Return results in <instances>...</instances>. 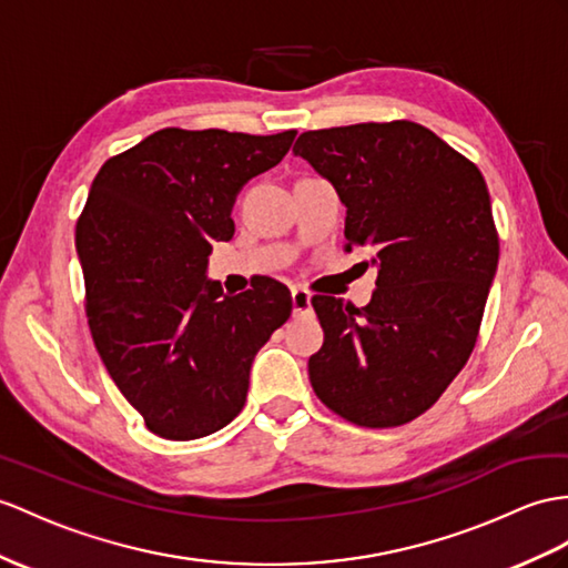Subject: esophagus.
Wrapping results in <instances>:
<instances>
[{"label":"esophagus","mask_w":568,"mask_h":568,"mask_svg":"<svg viewBox=\"0 0 568 568\" xmlns=\"http://www.w3.org/2000/svg\"><path fill=\"white\" fill-rule=\"evenodd\" d=\"M292 306H294V315H308L311 313V294L306 288L294 286L292 288Z\"/></svg>","instance_id":"obj_1"}]
</instances>
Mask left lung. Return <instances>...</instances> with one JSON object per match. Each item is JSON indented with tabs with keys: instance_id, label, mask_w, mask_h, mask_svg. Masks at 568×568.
I'll return each instance as SVG.
<instances>
[{
	"instance_id": "1",
	"label": "left lung",
	"mask_w": 568,
	"mask_h": 568,
	"mask_svg": "<svg viewBox=\"0 0 568 568\" xmlns=\"http://www.w3.org/2000/svg\"><path fill=\"white\" fill-rule=\"evenodd\" d=\"M294 154L347 206V251L366 247L378 267L364 308L313 296L325 342L308 358L311 385L356 426H403L444 395L475 349L499 265L487 183L412 120L303 132Z\"/></svg>"
}]
</instances>
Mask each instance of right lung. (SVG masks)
<instances>
[{"mask_svg":"<svg viewBox=\"0 0 568 568\" xmlns=\"http://www.w3.org/2000/svg\"><path fill=\"white\" fill-rule=\"evenodd\" d=\"M294 136L165 128L93 178L77 221L91 337L151 434L192 440L224 428L245 405L255 354L292 315L282 282L262 276L226 296L206 280V257L236 231L241 187Z\"/></svg>","mask_w":568,"mask_h":568,"instance_id":"1","label":"right lung"}]
</instances>
